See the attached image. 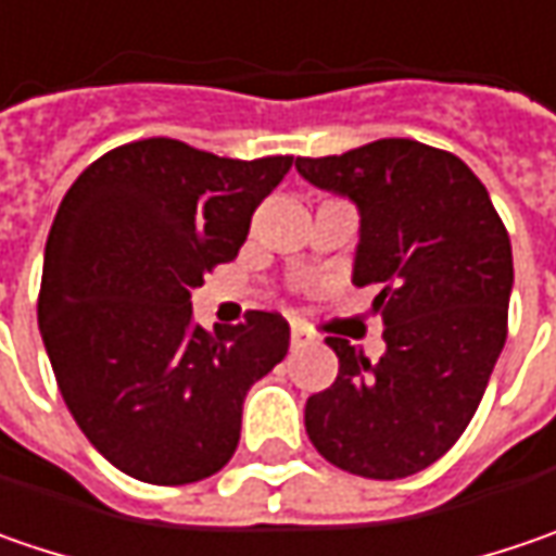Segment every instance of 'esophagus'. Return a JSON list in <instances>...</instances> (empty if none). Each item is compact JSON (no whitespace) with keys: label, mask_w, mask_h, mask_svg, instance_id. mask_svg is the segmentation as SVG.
Instances as JSON below:
<instances>
[{"label":"esophagus","mask_w":556,"mask_h":556,"mask_svg":"<svg viewBox=\"0 0 556 556\" xmlns=\"http://www.w3.org/2000/svg\"><path fill=\"white\" fill-rule=\"evenodd\" d=\"M289 342H292V349H304V345H311V342H314V336H311L304 326H292V336H289Z\"/></svg>","instance_id":"esophagus-1"}]
</instances>
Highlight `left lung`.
Returning <instances> with one entry per match:
<instances>
[{
    "label": "left lung",
    "mask_w": 556,
    "mask_h": 556,
    "mask_svg": "<svg viewBox=\"0 0 556 556\" xmlns=\"http://www.w3.org/2000/svg\"><path fill=\"white\" fill-rule=\"evenodd\" d=\"M304 180L361 214L354 286H379L386 354L370 364L329 336L336 382L304 404V429L339 470L404 479L460 439L504 339L514 254L489 189L451 152L376 139L345 155L299 157Z\"/></svg>",
    "instance_id": "obj_1"
}]
</instances>
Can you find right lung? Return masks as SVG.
<instances>
[{
    "instance_id": "obj_1",
    "label": "right lung",
    "mask_w": 556,
    "mask_h": 556,
    "mask_svg": "<svg viewBox=\"0 0 556 556\" xmlns=\"http://www.w3.org/2000/svg\"><path fill=\"white\" fill-rule=\"evenodd\" d=\"M292 157H217L139 139L92 161L46 239L39 332L61 399L92 447L139 482L227 467L242 401L289 351L279 314L192 324V289L232 261Z\"/></svg>"
}]
</instances>
